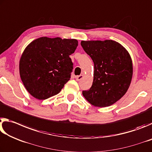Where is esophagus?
Returning <instances> with one entry per match:
<instances>
[{
	"mask_svg": "<svg viewBox=\"0 0 152 152\" xmlns=\"http://www.w3.org/2000/svg\"><path fill=\"white\" fill-rule=\"evenodd\" d=\"M83 75H80L75 77V79H76L77 81H80L81 79L82 78H83Z\"/></svg>",
	"mask_w": 152,
	"mask_h": 152,
	"instance_id": "obj_1",
	"label": "esophagus"
}]
</instances>
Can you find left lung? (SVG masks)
<instances>
[{
    "instance_id": "8db88e82",
    "label": "left lung",
    "mask_w": 152,
    "mask_h": 152,
    "mask_svg": "<svg viewBox=\"0 0 152 152\" xmlns=\"http://www.w3.org/2000/svg\"><path fill=\"white\" fill-rule=\"evenodd\" d=\"M84 51L94 64V81L83 95L97 107H106L119 100L130 86L132 60L126 50L113 40L81 41Z\"/></svg>"
}]
</instances>
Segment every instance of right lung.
<instances>
[{
  "label": "right lung",
  "instance_id": "obj_1",
  "mask_svg": "<svg viewBox=\"0 0 152 152\" xmlns=\"http://www.w3.org/2000/svg\"><path fill=\"white\" fill-rule=\"evenodd\" d=\"M77 46L75 39L42 37L26 47L19 61V73L32 96L45 99L61 91L71 78L73 63L69 56Z\"/></svg>",
  "mask_w": 152,
  "mask_h": 152
}]
</instances>
